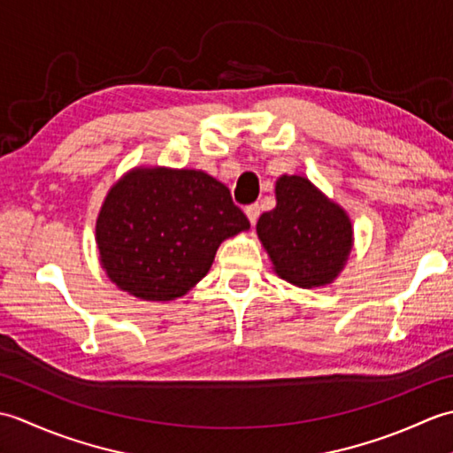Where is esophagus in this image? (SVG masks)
I'll return each instance as SVG.
<instances>
[{"label":"esophagus","instance_id":"esophagus-1","mask_svg":"<svg viewBox=\"0 0 453 453\" xmlns=\"http://www.w3.org/2000/svg\"><path fill=\"white\" fill-rule=\"evenodd\" d=\"M245 214H247L249 221H251V224L255 226V221L258 219V216H261V208H258V204H251V206L245 208Z\"/></svg>","mask_w":453,"mask_h":453}]
</instances>
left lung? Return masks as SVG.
<instances>
[{
    "instance_id": "1",
    "label": "left lung",
    "mask_w": 453,
    "mask_h": 453,
    "mask_svg": "<svg viewBox=\"0 0 453 453\" xmlns=\"http://www.w3.org/2000/svg\"><path fill=\"white\" fill-rule=\"evenodd\" d=\"M274 273L294 286L317 288L341 274L352 251V221L310 179L276 180V208L257 221Z\"/></svg>"
}]
</instances>
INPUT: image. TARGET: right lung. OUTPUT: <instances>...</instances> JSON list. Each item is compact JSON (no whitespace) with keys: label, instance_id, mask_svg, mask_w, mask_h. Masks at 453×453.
<instances>
[{"label":"right lung","instance_id":"obj_1","mask_svg":"<svg viewBox=\"0 0 453 453\" xmlns=\"http://www.w3.org/2000/svg\"><path fill=\"white\" fill-rule=\"evenodd\" d=\"M251 227L224 182L196 169L136 167L104 198L95 239L104 273L146 302L185 296L219 243Z\"/></svg>","mask_w":453,"mask_h":453}]
</instances>
